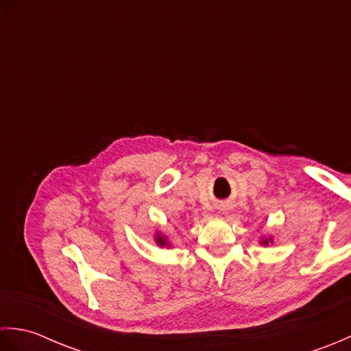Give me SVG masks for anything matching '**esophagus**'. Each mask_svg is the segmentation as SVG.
<instances>
[{
  "mask_svg": "<svg viewBox=\"0 0 351 351\" xmlns=\"http://www.w3.org/2000/svg\"><path fill=\"white\" fill-rule=\"evenodd\" d=\"M220 213H226V208H225V205H223V206L220 208Z\"/></svg>",
  "mask_w": 351,
  "mask_h": 351,
  "instance_id": "esophagus-1",
  "label": "esophagus"
}]
</instances>
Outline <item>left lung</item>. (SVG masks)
<instances>
[{"label":"left lung","instance_id":"8db88e82","mask_svg":"<svg viewBox=\"0 0 351 351\" xmlns=\"http://www.w3.org/2000/svg\"><path fill=\"white\" fill-rule=\"evenodd\" d=\"M259 244H273V235H263V238H259Z\"/></svg>","mask_w":351,"mask_h":351}]
</instances>
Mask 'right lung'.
I'll list each match as a JSON object with an SVG mask.
<instances>
[{
  "label": "right lung",
  "instance_id": "1",
  "mask_svg": "<svg viewBox=\"0 0 351 351\" xmlns=\"http://www.w3.org/2000/svg\"><path fill=\"white\" fill-rule=\"evenodd\" d=\"M154 240H155V244L158 245V247H166V249L171 247L170 238L166 234H162L161 230H156V232L154 234Z\"/></svg>",
  "mask_w": 351,
  "mask_h": 351
}]
</instances>
